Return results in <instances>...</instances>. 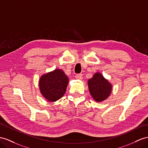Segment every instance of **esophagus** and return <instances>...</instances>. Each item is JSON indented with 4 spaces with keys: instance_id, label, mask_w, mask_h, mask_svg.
<instances>
[{
    "instance_id": "esophagus-1",
    "label": "esophagus",
    "mask_w": 148,
    "mask_h": 148,
    "mask_svg": "<svg viewBox=\"0 0 148 148\" xmlns=\"http://www.w3.org/2000/svg\"><path fill=\"white\" fill-rule=\"evenodd\" d=\"M75 77H76L77 79H79V80H82V74H77L76 75H75Z\"/></svg>"
}]
</instances>
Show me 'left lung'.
I'll return each mask as SVG.
<instances>
[{"label":"left lung","instance_id":"1","mask_svg":"<svg viewBox=\"0 0 148 148\" xmlns=\"http://www.w3.org/2000/svg\"><path fill=\"white\" fill-rule=\"evenodd\" d=\"M88 86L90 94L97 102L107 99L111 92V84L100 73H96L89 79Z\"/></svg>","mask_w":148,"mask_h":148}]
</instances>
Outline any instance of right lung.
<instances>
[{
	"instance_id": "1",
	"label": "right lung",
	"mask_w": 148,
	"mask_h": 148,
	"mask_svg": "<svg viewBox=\"0 0 148 148\" xmlns=\"http://www.w3.org/2000/svg\"><path fill=\"white\" fill-rule=\"evenodd\" d=\"M69 79L64 72L56 69L42 75L39 81L40 92L50 102H54L65 94Z\"/></svg>"
}]
</instances>
